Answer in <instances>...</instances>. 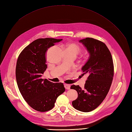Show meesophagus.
Wrapping results in <instances>:
<instances>
[{
  "label": "esophagus",
  "mask_w": 132,
  "mask_h": 132,
  "mask_svg": "<svg viewBox=\"0 0 132 132\" xmlns=\"http://www.w3.org/2000/svg\"><path fill=\"white\" fill-rule=\"evenodd\" d=\"M64 88H65L66 89H69L70 88V85H67V84H65V85H64Z\"/></svg>",
  "instance_id": "obj_1"
}]
</instances>
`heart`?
Wrapping results in <instances>:
<instances>
[{
  "mask_svg": "<svg viewBox=\"0 0 132 132\" xmlns=\"http://www.w3.org/2000/svg\"><path fill=\"white\" fill-rule=\"evenodd\" d=\"M64 53L74 54L75 57L80 51V47L75 43H70L66 44L63 47Z\"/></svg>",
  "mask_w": 132,
  "mask_h": 132,
  "instance_id": "heart-1",
  "label": "heart"
}]
</instances>
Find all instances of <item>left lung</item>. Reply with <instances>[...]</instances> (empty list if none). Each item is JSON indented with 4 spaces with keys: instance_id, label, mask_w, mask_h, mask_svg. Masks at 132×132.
Wrapping results in <instances>:
<instances>
[{
    "instance_id": "1",
    "label": "left lung",
    "mask_w": 132,
    "mask_h": 132,
    "mask_svg": "<svg viewBox=\"0 0 132 132\" xmlns=\"http://www.w3.org/2000/svg\"><path fill=\"white\" fill-rule=\"evenodd\" d=\"M89 53L87 62L82 68L83 75L88 74L85 88L72 85L71 89L78 92L72 105L77 110L88 112L103 102L110 89L114 74L112 57L106 45L92 38L80 40Z\"/></svg>"
}]
</instances>
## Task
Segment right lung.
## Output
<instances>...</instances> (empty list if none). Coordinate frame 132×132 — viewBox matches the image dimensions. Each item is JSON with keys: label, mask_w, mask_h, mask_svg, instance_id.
<instances>
[{"label": "right lung", "mask_w": 132, "mask_h": 132, "mask_svg": "<svg viewBox=\"0 0 132 132\" xmlns=\"http://www.w3.org/2000/svg\"><path fill=\"white\" fill-rule=\"evenodd\" d=\"M62 39L38 38L20 54L16 67V78L24 100L35 110L46 112L54 106L57 98L64 92L62 83H54L41 78L47 68L46 53Z\"/></svg>", "instance_id": "obj_1"}]
</instances>
